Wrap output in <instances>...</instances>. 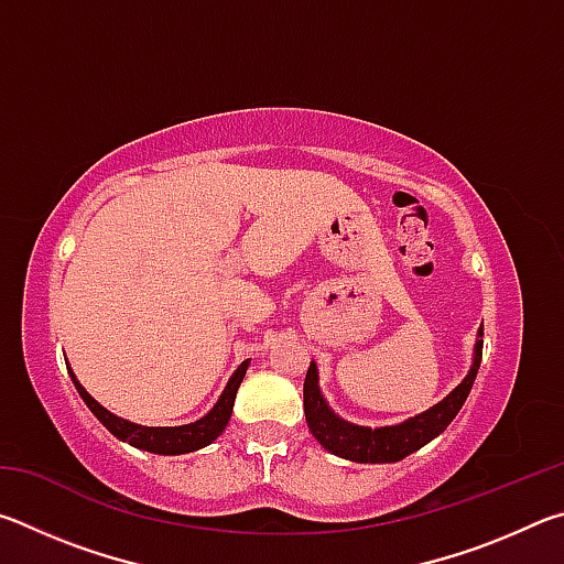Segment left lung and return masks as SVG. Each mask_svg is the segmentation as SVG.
<instances>
[{"mask_svg": "<svg viewBox=\"0 0 564 564\" xmlns=\"http://www.w3.org/2000/svg\"><path fill=\"white\" fill-rule=\"evenodd\" d=\"M480 360H482V328H480V338L475 343V360H473L470 373L465 376L463 383L457 386L451 395L443 398L441 403L433 405L431 410H425V413L405 420V423L390 425V427H376V431H370V427H360V425H350L346 420H340L338 415L330 413V408L326 405V400H323L318 390L316 362H311L308 373H305V383H303L305 423H308L311 433L316 435V441L333 455L346 457V460H352V463H398L410 453L420 451L425 443H431L433 437L441 435L445 427L453 423L457 410L463 408L467 393H470L477 368H480Z\"/></svg>", "mask_w": 564, "mask_h": 564, "instance_id": "1", "label": "left lung"}]
</instances>
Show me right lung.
Masks as SVG:
<instances>
[{"mask_svg":"<svg viewBox=\"0 0 564 564\" xmlns=\"http://www.w3.org/2000/svg\"><path fill=\"white\" fill-rule=\"evenodd\" d=\"M246 368H248V360H243L241 366L236 368V373L226 383L221 398H218V403L212 408V413L204 415L202 420H196V423L178 425V427H144V425L129 423V420L123 417H117L113 413H109L107 408H101L97 400L82 388L79 380H76V376L72 373V368H69V376L74 380L76 390H79L82 400L87 403V408L101 420V425L107 427L111 435L119 437V441L156 455H181V453H194L198 447H206L226 431L228 420H231V413H234L236 390L241 386Z\"/></svg>","mask_w":564,"mask_h":564,"instance_id":"add662e5","label":"right lung"}]
</instances>
